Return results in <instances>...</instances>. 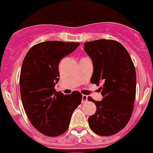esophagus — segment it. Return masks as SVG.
Here are the masks:
<instances>
[{"instance_id": "obj_1", "label": "esophagus", "mask_w": 153, "mask_h": 153, "mask_svg": "<svg viewBox=\"0 0 153 153\" xmlns=\"http://www.w3.org/2000/svg\"><path fill=\"white\" fill-rule=\"evenodd\" d=\"M88 100V96L86 95H82V103H85L86 102H87Z\"/></svg>"}]
</instances>
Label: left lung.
<instances>
[{"label":"left lung","instance_id":"left-lung-1","mask_svg":"<svg viewBox=\"0 0 153 153\" xmlns=\"http://www.w3.org/2000/svg\"><path fill=\"white\" fill-rule=\"evenodd\" d=\"M92 59L91 82L103 86L102 101L94 102L96 111L88 118L92 131L100 136H111L122 130L131 118L136 96V71L131 57L118 42L99 39L84 44Z\"/></svg>","mask_w":153,"mask_h":153}]
</instances>
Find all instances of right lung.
Returning <instances> with one entry per match:
<instances>
[{
	"mask_svg": "<svg viewBox=\"0 0 153 153\" xmlns=\"http://www.w3.org/2000/svg\"><path fill=\"white\" fill-rule=\"evenodd\" d=\"M78 42L47 41L29 50L24 57L19 77L22 103L33 127L42 134L57 137L69 127L71 116L82 101V95L56 92L59 80L58 65L72 53Z\"/></svg>",
	"mask_w": 153,
	"mask_h": 153,
	"instance_id": "1",
	"label": "right lung"
}]
</instances>
